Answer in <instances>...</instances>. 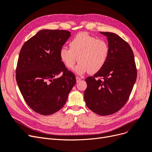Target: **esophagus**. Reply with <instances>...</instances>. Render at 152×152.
Masks as SVG:
<instances>
[{"instance_id":"obj_1","label":"esophagus","mask_w":152,"mask_h":152,"mask_svg":"<svg viewBox=\"0 0 152 152\" xmlns=\"http://www.w3.org/2000/svg\"><path fill=\"white\" fill-rule=\"evenodd\" d=\"M81 80V77H78V76H76V81L77 82H80Z\"/></svg>"}]
</instances>
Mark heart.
<instances>
[{"mask_svg": "<svg viewBox=\"0 0 152 152\" xmlns=\"http://www.w3.org/2000/svg\"><path fill=\"white\" fill-rule=\"evenodd\" d=\"M69 48H62L59 57L69 69H72L77 61L80 62L75 71L80 75L87 71L94 74L102 69L110 53L107 42L85 32L77 34L70 41Z\"/></svg>", "mask_w": 152, "mask_h": 152, "instance_id": "obj_1", "label": "heart"}]
</instances>
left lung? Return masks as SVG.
<instances>
[{
    "label": "left lung",
    "instance_id": "8db88e82",
    "mask_svg": "<svg viewBox=\"0 0 152 152\" xmlns=\"http://www.w3.org/2000/svg\"><path fill=\"white\" fill-rule=\"evenodd\" d=\"M108 38V58L102 69L85 80L86 104L99 115L118 111L130 96L137 71L133 50L125 40L113 32H100Z\"/></svg>",
    "mask_w": 152,
    "mask_h": 152
}]
</instances>
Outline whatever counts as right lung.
Masks as SVG:
<instances>
[{
	"label": "right lung",
	"mask_w": 152,
	"mask_h": 152,
	"mask_svg": "<svg viewBox=\"0 0 152 152\" xmlns=\"http://www.w3.org/2000/svg\"><path fill=\"white\" fill-rule=\"evenodd\" d=\"M70 36L67 31L43 29L20 49L16 81L25 102L37 113L50 115L61 110L76 83L74 73L59 57L60 49Z\"/></svg>",
	"instance_id": "obj_1"
}]
</instances>
